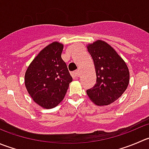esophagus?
<instances>
[{
  "mask_svg": "<svg viewBox=\"0 0 149 149\" xmlns=\"http://www.w3.org/2000/svg\"><path fill=\"white\" fill-rule=\"evenodd\" d=\"M71 76L73 77V79H77L79 76V70H76V71H73V73H71Z\"/></svg>",
  "mask_w": 149,
  "mask_h": 149,
  "instance_id": "esophagus-1",
  "label": "esophagus"
}]
</instances>
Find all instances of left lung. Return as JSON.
Segmentation results:
<instances>
[{"mask_svg":"<svg viewBox=\"0 0 149 149\" xmlns=\"http://www.w3.org/2000/svg\"><path fill=\"white\" fill-rule=\"evenodd\" d=\"M96 73V84L86 90L92 102L108 105L119 99L127 88L130 72L126 63L108 43L97 40L86 46Z\"/></svg>","mask_w":149,"mask_h":149,"instance_id":"obj_1","label":"left lung"}]
</instances>
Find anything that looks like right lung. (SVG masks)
Returning a JSON list of instances; mask_svg holds the SVG:
<instances>
[{"label":"right lung","mask_w":149,"mask_h":149,"mask_svg":"<svg viewBox=\"0 0 149 149\" xmlns=\"http://www.w3.org/2000/svg\"><path fill=\"white\" fill-rule=\"evenodd\" d=\"M63 45L54 41L33 59L24 75V85L36 103L46 109L58 105L73 81L61 57Z\"/></svg>","instance_id":"1"}]
</instances>
